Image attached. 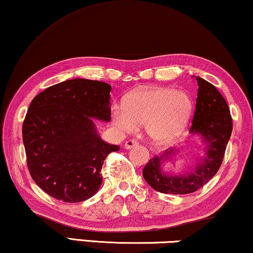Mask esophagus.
Wrapping results in <instances>:
<instances>
[{
    "instance_id": "34e87169",
    "label": "esophagus",
    "mask_w": 253,
    "mask_h": 253,
    "mask_svg": "<svg viewBox=\"0 0 253 253\" xmlns=\"http://www.w3.org/2000/svg\"><path fill=\"white\" fill-rule=\"evenodd\" d=\"M137 146H138V141L132 140V139H131V140H126V144H124V148H126V149H131V148H133V147H137Z\"/></svg>"
}]
</instances>
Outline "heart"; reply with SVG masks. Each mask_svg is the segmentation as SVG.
Returning a JSON list of instances; mask_svg holds the SVG:
<instances>
[{"instance_id":"b5f03b06","label":"heart","mask_w":253,"mask_h":253,"mask_svg":"<svg viewBox=\"0 0 253 253\" xmlns=\"http://www.w3.org/2000/svg\"><path fill=\"white\" fill-rule=\"evenodd\" d=\"M192 114V100L184 91L144 86L126 98L124 106L112 108V120L121 132L133 133L145 126L148 137L167 144L185 129Z\"/></svg>"}]
</instances>
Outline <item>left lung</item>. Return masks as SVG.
<instances>
[{
	"instance_id": "obj_1",
	"label": "left lung",
	"mask_w": 253,
	"mask_h": 253,
	"mask_svg": "<svg viewBox=\"0 0 253 253\" xmlns=\"http://www.w3.org/2000/svg\"><path fill=\"white\" fill-rule=\"evenodd\" d=\"M196 107L190 133H199L207 142V156L195 167V171L173 175L164 173L161 164L174 152L168 149L162 156H155L146 164L142 175L157 192L182 195L196 192L210 181L217 173L225 156V151L232 134L233 122L228 105L213 84L196 76Z\"/></svg>"
}]
</instances>
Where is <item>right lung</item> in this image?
I'll return each instance as SVG.
<instances>
[{"label": "right lung", "mask_w": 253, "mask_h": 253, "mask_svg": "<svg viewBox=\"0 0 253 253\" xmlns=\"http://www.w3.org/2000/svg\"><path fill=\"white\" fill-rule=\"evenodd\" d=\"M112 86L74 79L54 84L29 105L23 141L33 180L43 192L67 203H78L98 192L102 164L118 145L98 135L93 120L111 121Z\"/></svg>", "instance_id": "obj_1"}]
</instances>
